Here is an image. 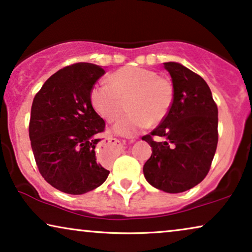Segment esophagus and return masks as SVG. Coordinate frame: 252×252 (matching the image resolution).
Returning a JSON list of instances; mask_svg holds the SVG:
<instances>
[{
  "instance_id": "1",
  "label": "esophagus",
  "mask_w": 252,
  "mask_h": 252,
  "mask_svg": "<svg viewBox=\"0 0 252 252\" xmlns=\"http://www.w3.org/2000/svg\"><path fill=\"white\" fill-rule=\"evenodd\" d=\"M121 142L116 138H106L99 144L96 149V158L101 162H110L119 154Z\"/></svg>"
}]
</instances>
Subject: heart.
Wrapping results in <instances>:
<instances>
[{
  "instance_id": "b5f03b06",
  "label": "heart",
  "mask_w": 252,
  "mask_h": 252,
  "mask_svg": "<svg viewBox=\"0 0 252 252\" xmlns=\"http://www.w3.org/2000/svg\"><path fill=\"white\" fill-rule=\"evenodd\" d=\"M175 99L172 80L151 69L124 66L109 77V84L96 83L90 91L92 107L107 122H113L122 112L124 101L129 113L114 126L117 135L132 137L150 124L166 120Z\"/></svg>"
}]
</instances>
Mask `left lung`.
Returning <instances> with one entry per match:
<instances>
[{"label": "left lung", "mask_w": 252, "mask_h": 252, "mask_svg": "<svg viewBox=\"0 0 252 252\" xmlns=\"http://www.w3.org/2000/svg\"><path fill=\"white\" fill-rule=\"evenodd\" d=\"M163 64L175 99L166 120L142 137L152 147L143 172L151 186L179 193L196 187L209 173L218 145V107L199 75L180 63ZM154 135L164 140L156 142Z\"/></svg>", "instance_id": "left-lung-1"}]
</instances>
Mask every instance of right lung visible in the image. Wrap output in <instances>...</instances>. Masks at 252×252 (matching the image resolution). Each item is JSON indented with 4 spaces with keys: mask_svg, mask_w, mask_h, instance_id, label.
I'll return each instance as SVG.
<instances>
[{
    "mask_svg": "<svg viewBox=\"0 0 252 252\" xmlns=\"http://www.w3.org/2000/svg\"><path fill=\"white\" fill-rule=\"evenodd\" d=\"M103 73L92 63L64 66L33 99L29 124L33 156L43 179L62 192H89L109 174L95 157L106 123L90 101V91Z\"/></svg>",
    "mask_w": 252,
    "mask_h": 252,
    "instance_id": "1",
    "label": "right lung"
}]
</instances>
